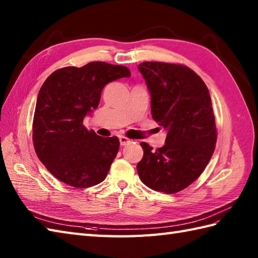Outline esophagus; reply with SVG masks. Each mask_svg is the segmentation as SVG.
I'll return each instance as SVG.
<instances>
[{"mask_svg": "<svg viewBox=\"0 0 258 258\" xmlns=\"http://www.w3.org/2000/svg\"><path fill=\"white\" fill-rule=\"evenodd\" d=\"M119 143L122 146L127 145V144L131 143V140H128L127 138H125V136H119Z\"/></svg>", "mask_w": 258, "mask_h": 258, "instance_id": "obj_1", "label": "esophagus"}]
</instances>
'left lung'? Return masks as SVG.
I'll use <instances>...</instances> for the list:
<instances>
[{
    "instance_id": "8db88e82",
    "label": "left lung",
    "mask_w": 258,
    "mask_h": 258,
    "mask_svg": "<svg viewBox=\"0 0 258 258\" xmlns=\"http://www.w3.org/2000/svg\"><path fill=\"white\" fill-rule=\"evenodd\" d=\"M151 94L152 117L167 131L156 151L142 142L138 173L147 187L177 193L200 177L215 150L217 133L210 92L194 71L180 64L138 67Z\"/></svg>"
}]
</instances>
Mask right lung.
Returning <instances> with one entry per match:
<instances>
[{
    "label": "right lung",
    "instance_id": "right-lung-1",
    "mask_svg": "<svg viewBox=\"0 0 258 258\" xmlns=\"http://www.w3.org/2000/svg\"><path fill=\"white\" fill-rule=\"evenodd\" d=\"M130 76L122 65L91 62L59 69L43 83L33 118V144L40 161L61 182L85 188L105 179L119 141L87 131L83 119L98 106L104 86Z\"/></svg>",
    "mask_w": 258,
    "mask_h": 258
}]
</instances>
